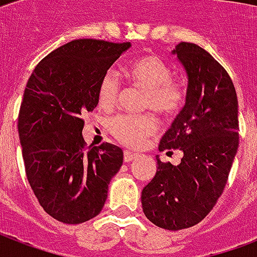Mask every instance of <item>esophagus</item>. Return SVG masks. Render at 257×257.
<instances>
[{"instance_id": "esophagus-1", "label": "esophagus", "mask_w": 257, "mask_h": 257, "mask_svg": "<svg viewBox=\"0 0 257 257\" xmlns=\"http://www.w3.org/2000/svg\"><path fill=\"white\" fill-rule=\"evenodd\" d=\"M136 157H137L136 153L131 152V151H125V152H124V161H125V163H129V161L135 160Z\"/></svg>"}]
</instances>
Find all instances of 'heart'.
I'll use <instances>...</instances> for the list:
<instances>
[{
	"instance_id": "obj_1",
	"label": "heart",
	"mask_w": 257,
	"mask_h": 257,
	"mask_svg": "<svg viewBox=\"0 0 257 257\" xmlns=\"http://www.w3.org/2000/svg\"><path fill=\"white\" fill-rule=\"evenodd\" d=\"M133 85L145 92L144 108L163 117H173L183 109L187 90L180 82L173 81V69L159 56H145L133 61L126 69ZM120 96V81L109 70L102 74L97 86V100L102 108H112ZM109 132L118 143L137 148L155 135L157 122L151 114L132 116L117 114L110 118Z\"/></svg>"
}]
</instances>
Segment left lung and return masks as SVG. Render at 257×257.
<instances>
[{"label": "left lung", "instance_id": "8db88e82", "mask_svg": "<svg viewBox=\"0 0 257 257\" xmlns=\"http://www.w3.org/2000/svg\"><path fill=\"white\" fill-rule=\"evenodd\" d=\"M173 53L187 70V102L159 149L184 156L179 165L156 157V175L141 193L144 215L169 231L192 227L211 212L239 148L237 96L227 70L196 44L180 42Z\"/></svg>", "mask_w": 257, "mask_h": 257}]
</instances>
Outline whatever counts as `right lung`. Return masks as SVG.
<instances>
[{
	"mask_svg": "<svg viewBox=\"0 0 257 257\" xmlns=\"http://www.w3.org/2000/svg\"><path fill=\"white\" fill-rule=\"evenodd\" d=\"M129 42L80 38L38 62L18 113L25 173L44 211L65 224L101 212L108 185L122 165V151L102 143L86 147V112L98 104L97 86Z\"/></svg>",
	"mask_w": 257,
	"mask_h": 257,
	"instance_id": "obj_1",
	"label": "right lung"
}]
</instances>
